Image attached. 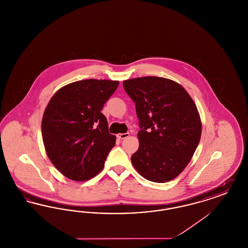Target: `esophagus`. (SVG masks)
<instances>
[{"instance_id":"1","label":"esophagus","mask_w":248,"mask_h":248,"mask_svg":"<svg viewBox=\"0 0 248 248\" xmlns=\"http://www.w3.org/2000/svg\"><path fill=\"white\" fill-rule=\"evenodd\" d=\"M129 133H120L117 135V138L120 140H124V139H126L129 137Z\"/></svg>"}]
</instances>
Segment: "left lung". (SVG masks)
<instances>
[{"mask_svg":"<svg viewBox=\"0 0 248 248\" xmlns=\"http://www.w3.org/2000/svg\"><path fill=\"white\" fill-rule=\"evenodd\" d=\"M136 105L140 130L132 165L146 179L168 182L188 165L200 142L202 122L185 88L163 77H140L123 82Z\"/></svg>","mask_w":248,"mask_h":248,"instance_id":"obj_1","label":"left lung"}]
</instances>
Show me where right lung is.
Instances as JSON below:
<instances>
[{"mask_svg":"<svg viewBox=\"0 0 248 248\" xmlns=\"http://www.w3.org/2000/svg\"><path fill=\"white\" fill-rule=\"evenodd\" d=\"M119 81L88 79L69 83L52 96L42 120L49 160L74 181L95 177L104 167L116 137L108 133L101 109Z\"/></svg>","mask_w":248,"mask_h":248,"instance_id":"obj_1","label":"right lung"}]
</instances>
